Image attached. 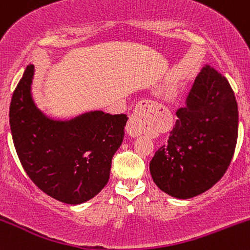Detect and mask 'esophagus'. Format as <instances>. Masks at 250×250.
Returning <instances> with one entry per match:
<instances>
[{"instance_id":"obj_1","label":"esophagus","mask_w":250,"mask_h":250,"mask_svg":"<svg viewBox=\"0 0 250 250\" xmlns=\"http://www.w3.org/2000/svg\"><path fill=\"white\" fill-rule=\"evenodd\" d=\"M149 104H153V102L150 101H141V108L135 109L134 114L131 115L130 120H129L127 125V133L129 136L131 137H137L142 134L143 130V120H145V115H143L142 107H149Z\"/></svg>"}]
</instances>
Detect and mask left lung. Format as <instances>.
Returning a JSON list of instances; mask_svg holds the SVG:
<instances>
[{"label": "left lung", "instance_id": "left-lung-1", "mask_svg": "<svg viewBox=\"0 0 250 250\" xmlns=\"http://www.w3.org/2000/svg\"><path fill=\"white\" fill-rule=\"evenodd\" d=\"M176 115L167 145L155 153L149 169L162 191L187 200L225 175L236 146L239 111L226 77L206 65Z\"/></svg>", "mask_w": 250, "mask_h": 250}]
</instances>
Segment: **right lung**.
<instances>
[{
	"label": "right lung",
	"instance_id": "1",
	"mask_svg": "<svg viewBox=\"0 0 250 250\" xmlns=\"http://www.w3.org/2000/svg\"><path fill=\"white\" fill-rule=\"evenodd\" d=\"M34 74L35 67L29 64L11 97L9 122L16 153L43 193L63 203L81 205L108 183L128 116L90 110L54 119L34 101Z\"/></svg>",
	"mask_w": 250,
	"mask_h": 250
}]
</instances>
